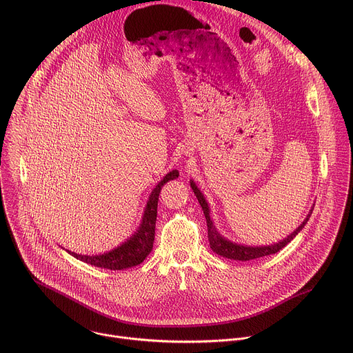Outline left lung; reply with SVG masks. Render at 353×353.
Instances as JSON below:
<instances>
[{"instance_id": "8db88e82", "label": "left lung", "mask_w": 353, "mask_h": 353, "mask_svg": "<svg viewBox=\"0 0 353 353\" xmlns=\"http://www.w3.org/2000/svg\"><path fill=\"white\" fill-rule=\"evenodd\" d=\"M190 185L203 210V214H205V219H206V224H208V239H209V245L212 248L213 252H216L217 255L223 256V258H227V259H232V261H241V262H245V261H252V259H258V258H262V256H268V255H272V254H276L279 252L280 250H283L288 243H291L296 236L298 232L302 231V228L305 227V224L307 223L312 212H313V206L310 208L309 213L306 214L305 220L290 234V236H287L284 240L279 241V243H274V244H270V245H259V247H252V245H245V244H240V243H234L225 237H223L221 234L219 232V230L216 228L214 225V221L212 219V214H210V206L206 201V198L203 196L202 191L196 187L195 181L194 180H190Z\"/></svg>"}]
</instances>
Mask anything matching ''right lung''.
Here are the masks:
<instances>
[{
    "instance_id": "1",
    "label": "right lung",
    "mask_w": 353,
    "mask_h": 353,
    "mask_svg": "<svg viewBox=\"0 0 353 353\" xmlns=\"http://www.w3.org/2000/svg\"><path fill=\"white\" fill-rule=\"evenodd\" d=\"M179 177V170H172L169 172L152 190L150 194V198L147 201L141 223L137 227V230L132 234V236L122 243L121 245H117L116 248L98 254V255H81L76 254L72 251L65 250L69 255L73 258L88 263L91 266L108 269V270H123L129 268H134L144 262V259L150 255L154 247V240H155V223H157V213H158V201H159V194L162 187L170 181Z\"/></svg>"
}]
</instances>
